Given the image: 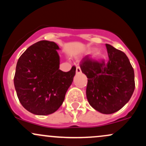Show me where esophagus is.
Segmentation results:
<instances>
[{
  "instance_id": "34e87169",
  "label": "esophagus",
  "mask_w": 146,
  "mask_h": 146,
  "mask_svg": "<svg viewBox=\"0 0 146 146\" xmlns=\"http://www.w3.org/2000/svg\"><path fill=\"white\" fill-rule=\"evenodd\" d=\"M81 72H82L81 68H80V66H77V67H76V73H77V74H79V73H80Z\"/></svg>"
}]
</instances>
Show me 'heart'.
Listing matches in <instances>:
<instances>
[{
    "mask_svg": "<svg viewBox=\"0 0 146 146\" xmlns=\"http://www.w3.org/2000/svg\"><path fill=\"white\" fill-rule=\"evenodd\" d=\"M94 57L95 58H96L97 60H103V59H104V58H105V56H104L102 53H100V52H97L96 53H95Z\"/></svg>",
    "mask_w": 146,
    "mask_h": 146,
    "instance_id": "obj_1",
    "label": "heart"
}]
</instances>
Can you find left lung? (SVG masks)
<instances>
[{
    "label": "left lung",
    "mask_w": 146,
    "mask_h": 146,
    "mask_svg": "<svg viewBox=\"0 0 146 146\" xmlns=\"http://www.w3.org/2000/svg\"><path fill=\"white\" fill-rule=\"evenodd\" d=\"M109 60L106 62L86 56L80 64L86 75V98L89 104L100 113L112 114L128 103L135 90V73L123 52L106 44Z\"/></svg>",
    "instance_id": "8db88e82"
}]
</instances>
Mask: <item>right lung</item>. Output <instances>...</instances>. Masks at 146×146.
I'll return each instance as SVG.
<instances>
[{
  "mask_svg": "<svg viewBox=\"0 0 146 146\" xmlns=\"http://www.w3.org/2000/svg\"><path fill=\"white\" fill-rule=\"evenodd\" d=\"M59 46L41 40L30 46L20 57L14 82L18 100L30 113L47 115L56 112L64 100L73 82L76 68L59 69Z\"/></svg>",
  "mask_w": 146,
  "mask_h": 146,
  "instance_id": "obj_1",
  "label": "right lung"
}]
</instances>
